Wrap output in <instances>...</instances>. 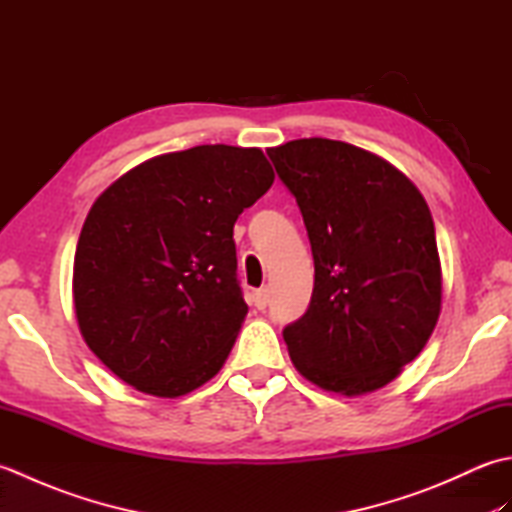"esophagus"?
I'll return each instance as SVG.
<instances>
[{"label": "esophagus", "instance_id": "obj_1", "mask_svg": "<svg viewBox=\"0 0 512 512\" xmlns=\"http://www.w3.org/2000/svg\"><path fill=\"white\" fill-rule=\"evenodd\" d=\"M253 303H255V308H257V310H266V306H268V290H266V288H259V290H255Z\"/></svg>", "mask_w": 512, "mask_h": 512}]
</instances>
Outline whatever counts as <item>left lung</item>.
<instances>
[{"label":"left lung","mask_w":512,"mask_h":512,"mask_svg":"<svg viewBox=\"0 0 512 512\" xmlns=\"http://www.w3.org/2000/svg\"><path fill=\"white\" fill-rule=\"evenodd\" d=\"M306 224L314 290L284 328L299 372L358 396L394 380L436 328L442 275L420 191L365 149L301 138L266 151Z\"/></svg>","instance_id":"obj_1"}]
</instances>
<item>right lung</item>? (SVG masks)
I'll list each match as a JSON object with an SVG mask.
<instances>
[{
	"mask_svg": "<svg viewBox=\"0 0 512 512\" xmlns=\"http://www.w3.org/2000/svg\"><path fill=\"white\" fill-rule=\"evenodd\" d=\"M273 180L259 149L200 145L143 162L94 202L74 308L85 343L127 385L176 398L220 372L248 312L233 226Z\"/></svg>",
	"mask_w": 512,
	"mask_h": 512,
	"instance_id": "1",
	"label": "right lung"
}]
</instances>
